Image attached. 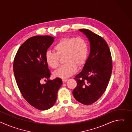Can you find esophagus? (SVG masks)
Segmentation results:
<instances>
[{"mask_svg": "<svg viewBox=\"0 0 132 132\" xmlns=\"http://www.w3.org/2000/svg\"><path fill=\"white\" fill-rule=\"evenodd\" d=\"M67 80H68L67 79H62V81H63V83L67 82Z\"/></svg>", "mask_w": 132, "mask_h": 132, "instance_id": "34e87169", "label": "esophagus"}]
</instances>
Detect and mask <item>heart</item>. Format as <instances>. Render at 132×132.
<instances>
[{"label": "heart", "instance_id": "obj_1", "mask_svg": "<svg viewBox=\"0 0 132 132\" xmlns=\"http://www.w3.org/2000/svg\"><path fill=\"white\" fill-rule=\"evenodd\" d=\"M56 53L47 51L45 60L47 65L53 69L60 65V57H64L65 63L54 72L56 77L66 78L76 72L77 67H81L86 63L88 54V45L82 37H65L54 46Z\"/></svg>", "mask_w": 132, "mask_h": 132}]
</instances>
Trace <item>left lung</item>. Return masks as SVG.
<instances>
[{
	"mask_svg": "<svg viewBox=\"0 0 132 132\" xmlns=\"http://www.w3.org/2000/svg\"><path fill=\"white\" fill-rule=\"evenodd\" d=\"M90 42V52L82 70L74 79L77 85L73 91L79 102L90 105L97 101L105 92L112 70L111 54L106 41L88 29H80Z\"/></svg>",
	"mask_w": 132,
	"mask_h": 132,
	"instance_id": "obj_1",
	"label": "left lung"
}]
</instances>
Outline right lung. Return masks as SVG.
I'll return each mask as SVG.
<instances>
[{
  "label": "right lung",
  "mask_w": 132,
  "mask_h": 132,
  "mask_svg": "<svg viewBox=\"0 0 132 132\" xmlns=\"http://www.w3.org/2000/svg\"><path fill=\"white\" fill-rule=\"evenodd\" d=\"M54 39L48 35L30 37L19 48L13 61L14 75L19 89L31 105L40 110H46L54 105L62 85L60 78L48 79L51 72L45 55ZM43 79H48L46 84H41Z\"/></svg>",
  "instance_id": "obj_1"
}]
</instances>
